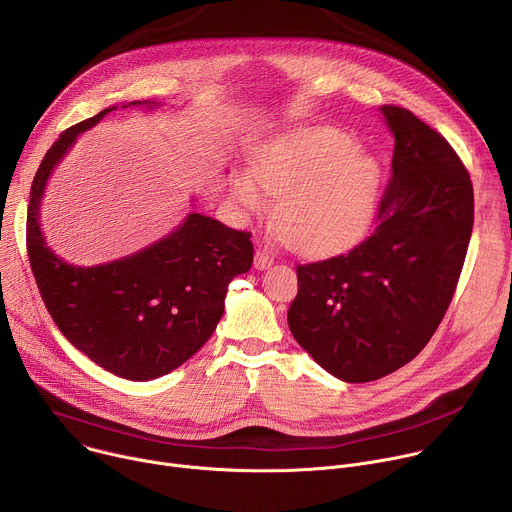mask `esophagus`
<instances>
[{
	"label": "esophagus",
	"mask_w": 512,
	"mask_h": 512,
	"mask_svg": "<svg viewBox=\"0 0 512 512\" xmlns=\"http://www.w3.org/2000/svg\"><path fill=\"white\" fill-rule=\"evenodd\" d=\"M273 261H275V257L269 249H257L255 251V267L257 269H267L269 265H273Z\"/></svg>",
	"instance_id": "esophagus-1"
}]
</instances>
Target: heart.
<instances>
[{
  "instance_id": "obj_1",
  "label": "heart",
  "mask_w": 512,
  "mask_h": 512,
  "mask_svg": "<svg viewBox=\"0 0 512 512\" xmlns=\"http://www.w3.org/2000/svg\"><path fill=\"white\" fill-rule=\"evenodd\" d=\"M381 170L375 158L330 127L287 133L259 152L253 172L233 180V200L261 214L277 198L275 229L302 253H330L356 243L379 204Z\"/></svg>"
}]
</instances>
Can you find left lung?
<instances>
[{
	"mask_svg": "<svg viewBox=\"0 0 512 512\" xmlns=\"http://www.w3.org/2000/svg\"><path fill=\"white\" fill-rule=\"evenodd\" d=\"M395 135L375 231L348 253L298 265L287 324L298 344L346 383L413 360L446 316L472 225L470 174L452 145L411 111L383 105Z\"/></svg>",
	"mask_w": 512,
	"mask_h": 512,
	"instance_id": "8db88e82",
	"label": "left lung"
}]
</instances>
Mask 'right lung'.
Masks as SVG:
<instances>
[{
	"label": "right lung",
	"instance_id": "1",
	"mask_svg": "<svg viewBox=\"0 0 512 512\" xmlns=\"http://www.w3.org/2000/svg\"><path fill=\"white\" fill-rule=\"evenodd\" d=\"M113 109L68 127L46 152L30 190L26 245L44 306L66 340L121 379L150 381L178 369L210 338L229 283L253 265V243L251 233L190 212L174 233L135 255L95 267L56 257L40 231L46 182L77 135Z\"/></svg>",
	"mask_w": 512,
	"mask_h": 512
}]
</instances>
